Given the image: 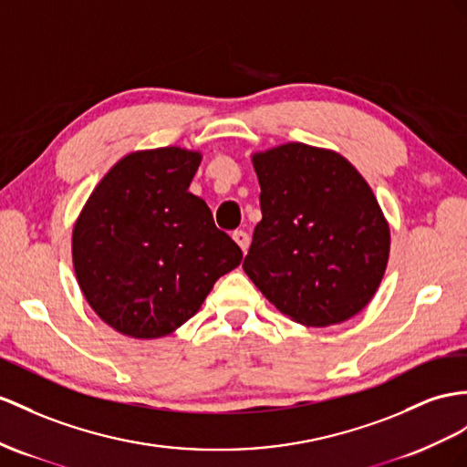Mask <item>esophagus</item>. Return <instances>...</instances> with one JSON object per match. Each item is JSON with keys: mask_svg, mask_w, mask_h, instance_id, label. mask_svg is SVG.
Instances as JSON below:
<instances>
[{"mask_svg": "<svg viewBox=\"0 0 467 467\" xmlns=\"http://www.w3.org/2000/svg\"><path fill=\"white\" fill-rule=\"evenodd\" d=\"M233 238H234V243L241 246V250L243 253H246L248 250V244H250V238H248V234L244 233V231H234L233 233Z\"/></svg>", "mask_w": 467, "mask_h": 467, "instance_id": "obj_1", "label": "esophagus"}]
</instances>
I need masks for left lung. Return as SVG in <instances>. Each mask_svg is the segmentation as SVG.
Here are the masks:
<instances>
[{"instance_id": "8db88e82", "label": "left lung", "mask_w": 467, "mask_h": 467, "mask_svg": "<svg viewBox=\"0 0 467 467\" xmlns=\"http://www.w3.org/2000/svg\"><path fill=\"white\" fill-rule=\"evenodd\" d=\"M262 221L243 268L302 326L341 324L385 276L390 231L368 183L337 151L284 143L253 155Z\"/></svg>"}]
</instances>
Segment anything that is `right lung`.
I'll list each match as a JSON object with an SVG mask.
<instances>
[{"mask_svg": "<svg viewBox=\"0 0 467 467\" xmlns=\"http://www.w3.org/2000/svg\"><path fill=\"white\" fill-rule=\"evenodd\" d=\"M199 151L128 153L92 191L73 231V265L87 302L134 339L170 336L193 317L243 250L189 193Z\"/></svg>", "mask_w": 467, "mask_h": 467, "instance_id": "obj_1", "label": "right lung"}]
</instances>
